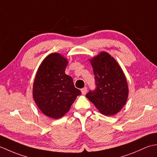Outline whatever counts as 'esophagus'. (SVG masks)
<instances>
[{"instance_id": "34e87169", "label": "esophagus", "mask_w": 157, "mask_h": 157, "mask_svg": "<svg viewBox=\"0 0 157 157\" xmlns=\"http://www.w3.org/2000/svg\"><path fill=\"white\" fill-rule=\"evenodd\" d=\"M81 91H82V94L85 95L86 94V92H87V91H88V89H87V88H84L81 90Z\"/></svg>"}]
</instances>
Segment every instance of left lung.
I'll return each mask as SVG.
<instances>
[{"instance_id":"obj_1","label":"left lung","mask_w":157,"mask_h":157,"mask_svg":"<svg viewBox=\"0 0 157 157\" xmlns=\"http://www.w3.org/2000/svg\"><path fill=\"white\" fill-rule=\"evenodd\" d=\"M95 76L96 88L87 97L104 115L112 116L121 111L129 94L125 75L116 60L106 52H101L89 60Z\"/></svg>"}]
</instances>
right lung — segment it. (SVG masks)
<instances>
[{
    "label": "right lung",
    "mask_w": 157,
    "mask_h": 157,
    "mask_svg": "<svg viewBox=\"0 0 157 157\" xmlns=\"http://www.w3.org/2000/svg\"><path fill=\"white\" fill-rule=\"evenodd\" d=\"M68 60L60 53L43 60L33 84V98L43 114L59 119L67 113L81 91L75 88L71 77L65 74Z\"/></svg>",
    "instance_id": "add662e5"
}]
</instances>
